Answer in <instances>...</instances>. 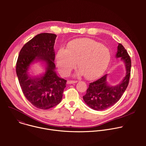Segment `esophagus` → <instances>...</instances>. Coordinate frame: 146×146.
Instances as JSON below:
<instances>
[{"label":"esophagus","mask_w":146,"mask_h":146,"mask_svg":"<svg viewBox=\"0 0 146 146\" xmlns=\"http://www.w3.org/2000/svg\"><path fill=\"white\" fill-rule=\"evenodd\" d=\"M77 81L76 80H68L67 81V84H74V83H76Z\"/></svg>","instance_id":"esophagus-1"}]
</instances>
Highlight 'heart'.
Returning <instances> with one entry per match:
<instances>
[{"instance_id":"b5f03b06","label":"heart","mask_w":146,"mask_h":146,"mask_svg":"<svg viewBox=\"0 0 146 146\" xmlns=\"http://www.w3.org/2000/svg\"><path fill=\"white\" fill-rule=\"evenodd\" d=\"M110 58V51L105 46L92 39L78 38L70 41L66 50L59 49L55 63L59 72L66 76L74 68L77 62L78 74L93 80L106 70Z\"/></svg>"}]
</instances>
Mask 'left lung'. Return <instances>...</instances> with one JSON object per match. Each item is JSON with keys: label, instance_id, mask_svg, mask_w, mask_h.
<instances>
[{"label": "left lung", "instance_id": "8db88e82", "mask_svg": "<svg viewBox=\"0 0 146 146\" xmlns=\"http://www.w3.org/2000/svg\"><path fill=\"white\" fill-rule=\"evenodd\" d=\"M115 56L121 58L126 66V75L119 84L112 86L107 82L108 74L90 83L83 99L87 105L95 110H103L114 105L126 90L131 76V59L126 49L119 43Z\"/></svg>", "mask_w": 146, "mask_h": 146}]
</instances>
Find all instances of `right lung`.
I'll use <instances>...</instances> for the list:
<instances>
[{
  "label": "right lung",
  "mask_w": 146,
  "mask_h": 146,
  "mask_svg": "<svg viewBox=\"0 0 146 146\" xmlns=\"http://www.w3.org/2000/svg\"><path fill=\"white\" fill-rule=\"evenodd\" d=\"M56 35L43 33L35 36L21 50L16 73L23 92L32 105L47 110L59 104L66 80L55 71L54 46Z\"/></svg>",
  "instance_id": "add662e5"
}]
</instances>
